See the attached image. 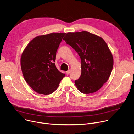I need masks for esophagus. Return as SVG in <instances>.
I'll return each instance as SVG.
<instances>
[{"label":"esophagus","mask_w":134,"mask_h":134,"mask_svg":"<svg viewBox=\"0 0 134 134\" xmlns=\"http://www.w3.org/2000/svg\"><path fill=\"white\" fill-rule=\"evenodd\" d=\"M70 70H67V71L66 72V73L67 75H69V73H70Z\"/></svg>","instance_id":"obj_1"}]
</instances>
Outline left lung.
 I'll list each match as a JSON object with an SVG mask.
<instances>
[{
	"label": "left lung",
	"instance_id": "8db88e82",
	"mask_svg": "<svg viewBox=\"0 0 134 134\" xmlns=\"http://www.w3.org/2000/svg\"><path fill=\"white\" fill-rule=\"evenodd\" d=\"M80 56L82 72L75 85L84 94L94 93L106 83L111 73L113 59L104 40L86 31L67 33L63 39Z\"/></svg>",
	"mask_w": 134,
	"mask_h": 134
}]
</instances>
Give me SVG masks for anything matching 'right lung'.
Here are the masks:
<instances>
[{"mask_svg": "<svg viewBox=\"0 0 134 134\" xmlns=\"http://www.w3.org/2000/svg\"><path fill=\"white\" fill-rule=\"evenodd\" d=\"M65 34L52 33L36 36L22 54L21 66L24 79L38 93H52L65 76L54 64L57 51Z\"/></svg>", "mask_w": 134, "mask_h": 134, "instance_id": "right-lung-1", "label": "right lung"}]
</instances>
